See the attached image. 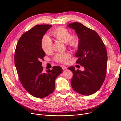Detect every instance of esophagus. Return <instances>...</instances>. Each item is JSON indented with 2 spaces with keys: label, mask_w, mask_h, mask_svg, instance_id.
<instances>
[{
  "label": "esophagus",
  "mask_w": 121,
  "mask_h": 121,
  "mask_svg": "<svg viewBox=\"0 0 121 121\" xmlns=\"http://www.w3.org/2000/svg\"><path fill=\"white\" fill-rule=\"evenodd\" d=\"M62 69H63V70H64V69H67V67H66V66H62Z\"/></svg>",
  "instance_id": "obj_1"
}]
</instances>
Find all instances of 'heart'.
Here are the masks:
<instances>
[{"label":"heart","instance_id":"obj_1","mask_svg":"<svg viewBox=\"0 0 121 121\" xmlns=\"http://www.w3.org/2000/svg\"><path fill=\"white\" fill-rule=\"evenodd\" d=\"M51 34L56 39L65 43L67 46L72 48H77L79 43V39L78 35H70L69 30L66 28L58 27L53 30ZM41 47L46 54H49L52 50V42L48 36H44L41 41ZM71 54L68 52L56 54L54 57V60L60 63H65L70 57Z\"/></svg>","mask_w":121,"mask_h":121}]
</instances>
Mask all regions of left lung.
I'll list each match as a JSON object with an SVG mask.
<instances>
[{
  "mask_svg": "<svg viewBox=\"0 0 121 121\" xmlns=\"http://www.w3.org/2000/svg\"><path fill=\"white\" fill-rule=\"evenodd\" d=\"M68 26L74 29L79 42L75 53L77 64L84 67V71L69 69L73 73L71 85L78 93L88 96L98 91L104 81L107 63L105 46L98 34L79 22L69 23Z\"/></svg>",
  "mask_w": 121,
  "mask_h": 121,
  "instance_id": "obj_1",
  "label": "left lung"
}]
</instances>
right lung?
I'll return each mask as SVG.
<instances>
[{
	"mask_svg": "<svg viewBox=\"0 0 121 121\" xmlns=\"http://www.w3.org/2000/svg\"><path fill=\"white\" fill-rule=\"evenodd\" d=\"M52 26L49 24L36 25L25 32L19 39L15 53V64L22 84L32 96L43 98L54 90L56 78L62 72L59 66L43 72L41 62L46 54L41 41L46 32Z\"/></svg>",
	"mask_w": 121,
	"mask_h": 121,
	"instance_id": "add662e5",
	"label": "right lung"
}]
</instances>
